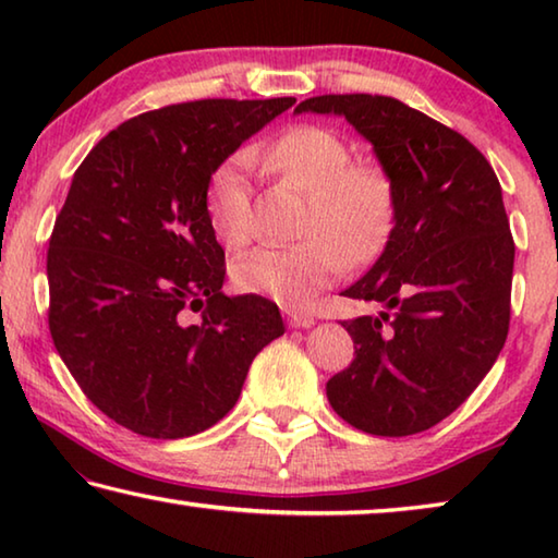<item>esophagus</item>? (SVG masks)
<instances>
[{
    "mask_svg": "<svg viewBox=\"0 0 558 558\" xmlns=\"http://www.w3.org/2000/svg\"><path fill=\"white\" fill-rule=\"evenodd\" d=\"M286 317H288V325L295 327V329H305V327H313L315 325V315L305 313V310H295V307H288L286 310Z\"/></svg>",
    "mask_w": 558,
    "mask_h": 558,
    "instance_id": "obj_1",
    "label": "esophagus"
}]
</instances>
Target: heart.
<instances>
[{"label": "heart", "instance_id": "obj_1", "mask_svg": "<svg viewBox=\"0 0 558 558\" xmlns=\"http://www.w3.org/2000/svg\"><path fill=\"white\" fill-rule=\"evenodd\" d=\"M270 174L310 192L300 235L286 248H260L235 263V290L282 305H302L315 290L342 276L349 263L362 266L386 248L399 216V189L379 162H354V149L339 132L295 125L251 147ZM233 155L214 169L206 184V219L226 248L239 251L256 239V206L248 162Z\"/></svg>", "mask_w": 558, "mask_h": 558}]
</instances>
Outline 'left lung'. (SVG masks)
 <instances>
[{
	"mask_svg": "<svg viewBox=\"0 0 558 558\" xmlns=\"http://www.w3.org/2000/svg\"><path fill=\"white\" fill-rule=\"evenodd\" d=\"M295 112L344 116L399 189L389 243L342 292L384 310L342 323L354 362L327 381V399L372 436L428 430L477 389L509 332L514 241L502 186L470 140L396 98L317 96Z\"/></svg>",
	"mask_w": 558,
	"mask_h": 558,
	"instance_id": "1",
	"label": "left lung"
}]
</instances>
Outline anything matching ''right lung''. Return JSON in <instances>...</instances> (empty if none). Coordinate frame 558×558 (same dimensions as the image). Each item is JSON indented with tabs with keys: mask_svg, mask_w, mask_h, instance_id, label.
<instances>
[{
	"mask_svg": "<svg viewBox=\"0 0 558 558\" xmlns=\"http://www.w3.org/2000/svg\"><path fill=\"white\" fill-rule=\"evenodd\" d=\"M295 98L177 102L90 149L49 241V329L93 405L122 428L177 440L219 423L263 347L276 302L221 292L223 248L206 184Z\"/></svg>",
	"mask_w": 558,
	"mask_h": 558,
	"instance_id": "1",
	"label": "right lung"
}]
</instances>
